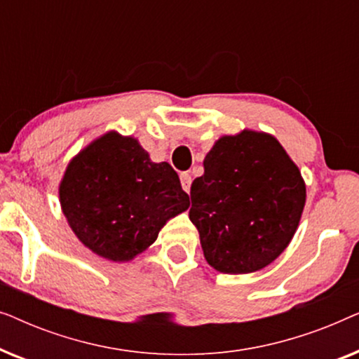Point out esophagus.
Returning a JSON list of instances; mask_svg holds the SVG:
<instances>
[{"instance_id": "34e87169", "label": "esophagus", "mask_w": 359, "mask_h": 359, "mask_svg": "<svg viewBox=\"0 0 359 359\" xmlns=\"http://www.w3.org/2000/svg\"><path fill=\"white\" fill-rule=\"evenodd\" d=\"M180 180H181V186H183V189L186 191V193H189L191 183H193V178H191V175L189 173H181Z\"/></svg>"}]
</instances>
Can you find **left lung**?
Wrapping results in <instances>:
<instances>
[{
	"mask_svg": "<svg viewBox=\"0 0 359 359\" xmlns=\"http://www.w3.org/2000/svg\"><path fill=\"white\" fill-rule=\"evenodd\" d=\"M191 203L205 262L220 273L245 274L268 266L291 242L306 184L273 135L243 130L220 137L205 155Z\"/></svg>",
	"mask_w": 359,
	"mask_h": 359,
	"instance_id": "1",
	"label": "left lung"
}]
</instances>
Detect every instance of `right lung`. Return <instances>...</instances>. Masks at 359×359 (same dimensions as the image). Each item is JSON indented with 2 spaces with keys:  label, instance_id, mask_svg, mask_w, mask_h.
Here are the masks:
<instances>
[{
  "label": "right lung",
  "instance_id": "obj_1",
  "mask_svg": "<svg viewBox=\"0 0 359 359\" xmlns=\"http://www.w3.org/2000/svg\"><path fill=\"white\" fill-rule=\"evenodd\" d=\"M60 205L80 242L111 262H129L189 208L176 171L154 163L134 137L107 132L67 166Z\"/></svg>",
  "mask_w": 359,
  "mask_h": 359
}]
</instances>
